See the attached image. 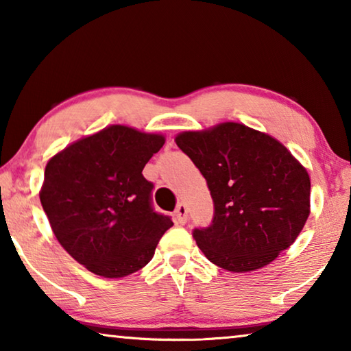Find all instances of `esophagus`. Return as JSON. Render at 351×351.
<instances>
[{
  "label": "esophagus",
  "instance_id": "obj_1",
  "mask_svg": "<svg viewBox=\"0 0 351 351\" xmlns=\"http://www.w3.org/2000/svg\"><path fill=\"white\" fill-rule=\"evenodd\" d=\"M175 217H176V223L178 224H186L187 223V218H189V209H187V206L184 204V203H180L178 204V207H176V210H175Z\"/></svg>",
  "mask_w": 351,
  "mask_h": 351
}]
</instances>
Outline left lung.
<instances>
[{"instance_id":"1","label":"left lung","mask_w":351,"mask_h":351,"mask_svg":"<svg viewBox=\"0 0 351 351\" xmlns=\"http://www.w3.org/2000/svg\"><path fill=\"white\" fill-rule=\"evenodd\" d=\"M175 141L210 190L212 223L192 235L213 265L260 269L293 245L310 215L311 184L287 147L235 122Z\"/></svg>"}]
</instances>
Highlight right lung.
Returning a JSON list of instances; mask_svg holds the SVG:
<instances>
[{"label": "right lung", "instance_id": "1", "mask_svg": "<svg viewBox=\"0 0 351 351\" xmlns=\"http://www.w3.org/2000/svg\"><path fill=\"white\" fill-rule=\"evenodd\" d=\"M164 136L111 125L49 159L40 192L52 232L94 274L119 278L139 271L173 226L153 209V182L142 170Z\"/></svg>", "mask_w": 351, "mask_h": 351}]
</instances>
